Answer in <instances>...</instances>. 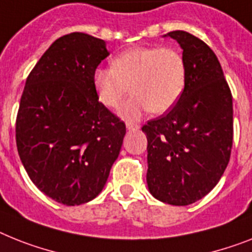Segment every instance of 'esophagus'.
Returning a JSON list of instances; mask_svg holds the SVG:
<instances>
[{"mask_svg": "<svg viewBox=\"0 0 252 252\" xmlns=\"http://www.w3.org/2000/svg\"><path fill=\"white\" fill-rule=\"evenodd\" d=\"M126 128H127V130H138L139 126L136 124H131V122H126Z\"/></svg>", "mask_w": 252, "mask_h": 252, "instance_id": "1", "label": "esophagus"}]
</instances>
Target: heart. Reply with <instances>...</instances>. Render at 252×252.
Instances as JSON below:
<instances>
[{
	"instance_id": "1",
	"label": "heart",
	"mask_w": 252,
	"mask_h": 252,
	"mask_svg": "<svg viewBox=\"0 0 252 252\" xmlns=\"http://www.w3.org/2000/svg\"><path fill=\"white\" fill-rule=\"evenodd\" d=\"M112 66L94 70L93 84L97 100L111 109L121 105L131 86L134 95L121 109L126 120L170 111L186 87V62L171 47H135L116 56Z\"/></svg>"
}]
</instances>
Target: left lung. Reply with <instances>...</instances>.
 <instances>
[{"instance_id":"obj_1","label":"left lung","mask_w":252,"mask_h":252,"mask_svg":"<svg viewBox=\"0 0 252 252\" xmlns=\"http://www.w3.org/2000/svg\"><path fill=\"white\" fill-rule=\"evenodd\" d=\"M171 37L180 45L187 80L182 96L165 116L141 130L148 139L147 184L162 202L187 206L219 183L233 144V103L214 51L184 31Z\"/></svg>"}]
</instances>
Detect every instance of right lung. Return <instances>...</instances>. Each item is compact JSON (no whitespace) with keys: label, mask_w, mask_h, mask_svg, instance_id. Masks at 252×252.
Segmentation results:
<instances>
[{"label":"right lung","mask_w":252,"mask_h":252,"mask_svg":"<svg viewBox=\"0 0 252 252\" xmlns=\"http://www.w3.org/2000/svg\"><path fill=\"white\" fill-rule=\"evenodd\" d=\"M109 55L103 39L74 32L45 51L27 78L16 147L33 184L76 206L103 190L126 126L97 100L93 73Z\"/></svg>","instance_id":"right-lung-1"}]
</instances>
